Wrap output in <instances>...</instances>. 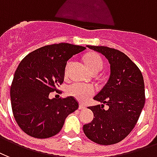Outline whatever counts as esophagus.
I'll return each instance as SVG.
<instances>
[{"label": "esophagus", "instance_id": "1", "mask_svg": "<svg viewBox=\"0 0 157 157\" xmlns=\"http://www.w3.org/2000/svg\"><path fill=\"white\" fill-rule=\"evenodd\" d=\"M78 108H79V109H85V105H83V104H81V103H80V104H79V107H78Z\"/></svg>", "mask_w": 157, "mask_h": 157}]
</instances>
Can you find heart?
<instances>
[{
  "label": "heart",
  "instance_id": "heart-1",
  "mask_svg": "<svg viewBox=\"0 0 157 157\" xmlns=\"http://www.w3.org/2000/svg\"><path fill=\"white\" fill-rule=\"evenodd\" d=\"M84 61L91 73H94L96 71L99 72L103 67L104 63H103L102 58L99 54L94 53V52L87 54L84 57ZM69 63H67V65ZM66 72H67V68H66ZM94 90L92 86L84 85V84L78 83H72L67 89V93L68 95L73 96L80 101H85L86 99H89L94 94Z\"/></svg>",
  "mask_w": 157,
  "mask_h": 157
}]
</instances>
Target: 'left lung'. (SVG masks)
<instances>
[{"label":"left lung","instance_id":"obj_1","mask_svg":"<svg viewBox=\"0 0 157 157\" xmlns=\"http://www.w3.org/2000/svg\"><path fill=\"white\" fill-rule=\"evenodd\" d=\"M105 56L110 65L107 83L94 99L102 105L89 107L94 120L84 124L88 138L99 145H113L124 140L136 124L145 105V85L141 72L130 58L116 49L87 46ZM108 105L107 110L104 105Z\"/></svg>","mask_w":157,"mask_h":157}]
</instances>
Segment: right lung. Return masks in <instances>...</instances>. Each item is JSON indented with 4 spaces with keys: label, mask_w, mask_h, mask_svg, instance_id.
Wrapping results in <instances>:
<instances>
[{
    "label": "right lung",
    "mask_w": 157,
    "mask_h": 157,
    "mask_svg": "<svg viewBox=\"0 0 157 157\" xmlns=\"http://www.w3.org/2000/svg\"><path fill=\"white\" fill-rule=\"evenodd\" d=\"M69 43L44 46L21 60L15 72L10 94L13 115L25 133L49 138L61 130L67 115L78 108L74 97L49 99L64 79L67 61L85 50Z\"/></svg>",
    "instance_id": "1"
}]
</instances>
